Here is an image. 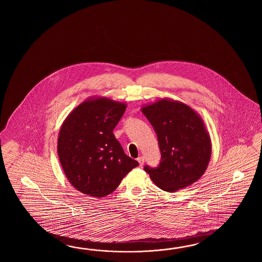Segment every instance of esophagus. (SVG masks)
Masks as SVG:
<instances>
[{"instance_id":"1","label":"esophagus","mask_w":262,"mask_h":262,"mask_svg":"<svg viewBox=\"0 0 262 262\" xmlns=\"http://www.w3.org/2000/svg\"><path fill=\"white\" fill-rule=\"evenodd\" d=\"M137 160L139 162V166H140V167L144 164V157H142V156H139V158H138Z\"/></svg>"}]
</instances>
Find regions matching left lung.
<instances>
[{
  "mask_svg": "<svg viewBox=\"0 0 262 262\" xmlns=\"http://www.w3.org/2000/svg\"><path fill=\"white\" fill-rule=\"evenodd\" d=\"M141 112L156 131L161 151L158 167H144L151 181L173 193L201 178L211 159L212 141L201 115L169 98L144 105Z\"/></svg>",
  "mask_w": 262,
  "mask_h": 262,
  "instance_id": "1",
  "label": "left lung"
}]
</instances>
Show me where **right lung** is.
I'll list each match as a JSON object with an SVG mask.
<instances>
[{
  "mask_svg": "<svg viewBox=\"0 0 262 262\" xmlns=\"http://www.w3.org/2000/svg\"><path fill=\"white\" fill-rule=\"evenodd\" d=\"M126 104L102 96L80 103L61 124L57 151L69 183L85 195L106 196L139 163L126 156L113 129Z\"/></svg>",
  "mask_w": 262,
  "mask_h": 262,
  "instance_id": "obj_1",
  "label": "right lung"
}]
</instances>
